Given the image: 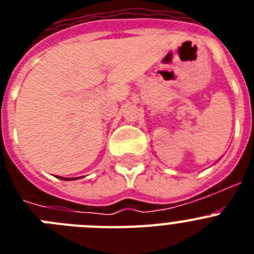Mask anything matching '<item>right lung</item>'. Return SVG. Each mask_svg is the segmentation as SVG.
<instances>
[{
    "mask_svg": "<svg viewBox=\"0 0 254 254\" xmlns=\"http://www.w3.org/2000/svg\"><path fill=\"white\" fill-rule=\"evenodd\" d=\"M58 178H60V179H66V178H61V177H58Z\"/></svg>",
    "mask_w": 254,
    "mask_h": 254,
    "instance_id": "1",
    "label": "right lung"
}]
</instances>
